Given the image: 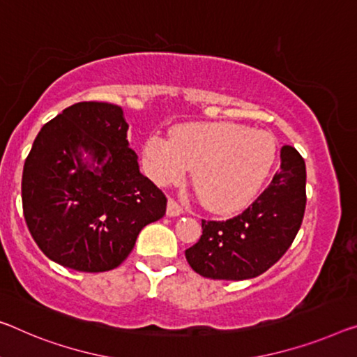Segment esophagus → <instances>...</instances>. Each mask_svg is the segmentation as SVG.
Returning <instances> with one entry per match:
<instances>
[{"label": "esophagus", "mask_w": 357, "mask_h": 357, "mask_svg": "<svg viewBox=\"0 0 357 357\" xmlns=\"http://www.w3.org/2000/svg\"><path fill=\"white\" fill-rule=\"evenodd\" d=\"M183 213V207L178 204L175 199H169L167 201V215L169 217H177V215H182Z\"/></svg>", "instance_id": "obj_1"}]
</instances>
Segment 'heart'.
<instances>
[{"instance_id": "1", "label": "heart", "mask_w": 357, "mask_h": 357, "mask_svg": "<svg viewBox=\"0 0 357 357\" xmlns=\"http://www.w3.org/2000/svg\"><path fill=\"white\" fill-rule=\"evenodd\" d=\"M278 145L265 130L234 123L186 124L171 140L150 135L145 171L158 185H175L193 171V185L207 209L234 212L248 206L276 161Z\"/></svg>"}]
</instances>
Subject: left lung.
Segmentation results:
<instances>
[{
    "instance_id": "left-lung-1",
    "label": "left lung",
    "mask_w": 357,
    "mask_h": 357,
    "mask_svg": "<svg viewBox=\"0 0 357 357\" xmlns=\"http://www.w3.org/2000/svg\"><path fill=\"white\" fill-rule=\"evenodd\" d=\"M305 161L294 146L281 148V167L268 188L243 213L202 220L199 241L185 250L201 276L243 281L260 276L286 254L301 227L306 206Z\"/></svg>"
}]
</instances>
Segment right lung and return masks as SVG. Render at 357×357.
Segmentation results:
<instances>
[{
	"instance_id": "1",
	"label": "right lung",
	"mask_w": 357,
	"mask_h": 357,
	"mask_svg": "<svg viewBox=\"0 0 357 357\" xmlns=\"http://www.w3.org/2000/svg\"><path fill=\"white\" fill-rule=\"evenodd\" d=\"M128 129L121 107L79 102L33 142L22 174L24 217L38 248L59 265L113 270L142 228L166 213V196L140 174Z\"/></svg>"
}]
</instances>
